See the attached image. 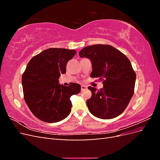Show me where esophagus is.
I'll list each match as a JSON object with an SVG mask.
<instances>
[{
	"instance_id": "1",
	"label": "esophagus",
	"mask_w": 160,
	"mask_h": 160,
	"mask_svg": "<svg viewBox=\"0 0 160 160\" xmlns=\"http://www.w3.org/2000/svg\"><path fill=\"white\" fill-rule=\"evenodd\" d=\"M87 89H88V87H87L86 85H81V91H85V90H86Z\"/></svg>"
}]
</instances>
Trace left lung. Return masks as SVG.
<instances>
[{
    "label": "left lung",
    "mask_w": 160,
    "mask_h": 160,
    "mask_svg": "<svg viewBox=\"0 0 160 160\" xmlns=\"http://www.w3.org/2000/svg\"><path fill=\"white\" fill-rule=\"evenodd\" d=\"M90 59L91 77L103 80V88L89 87L91 98L87 101L90 113L103 119L118 117L126 109L134 92L136 75L128 58L108 45L88 46L79 52Z\"/></svg>",
    "instance_id": "1"
}]
</instances>
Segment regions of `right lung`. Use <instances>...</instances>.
Listing matches in <instances>:
<instances>
[{"mask_svg": "<svg viewBox=\"0 0 160 160\" xmlns=\"http://www.w3.org/2000/svg\"><path fill=\"white\" fill-rule=\"evenodd\" d=\"M75 50L50 48L33 57L22 76L24 99L32 114L47 123L65 119L71 111L70 98L80 93L81 85L59 84Z\"/></svg>", "mask_w": 160, "mask_h": 160, "instance_id": "add662e5", "label": "right lung"}]
</instances>
